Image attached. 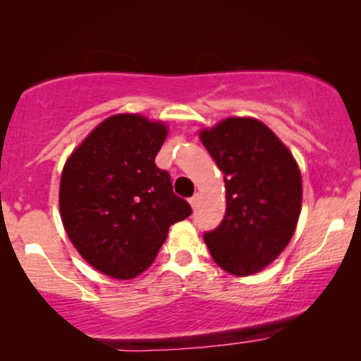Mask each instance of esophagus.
<instances>
[{"label": "esophagus", "instance_id": "obj_1", "mask_svg": "<svg viewBox=\"0 0 361 361\" xmlns=\"http://www.w3.org/2000/svg\"><path fill=\"white\" fill-rule=\"evenodd\" d=\"M198 198H200V197H198V195H193V197L190 198V205H192L193 209L198 205Z\"/></svg>", "mask_w": 361, "mask_h": 361}]
</instances>
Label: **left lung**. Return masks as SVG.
Segmentation results:
<instances>
[{
  "instance_id": "8db88e82",
  "label": "left lung",
  "mask_w": 361,
  "mask_h": 361,
  "mask_svg": "<svg viewBox=\"0 0 361 361\" xmlns=\"http://www.w3.org/2000/svg\"><path fill=\"white\" fill-rule=\"evenodd\" d=\"M200 139L226 183V215L204 234L210 255L231 275L258 273L295 233L300 169L287 146L256 118H226L202 130Z\"/></svg>"
}]
</instances>
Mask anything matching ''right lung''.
<instances>
[{"instance_id":"obj_1","label":"right lung","mask_w":361,"mask_h":361,"mask_svg":"<svg viewBox=\"0 0 361 361\" xmlns=\"http://www.w3.org/2000/svg\"><path fill=\"white\" fill-rule=\"evenodd\" d=\"M168 135L161 122L120 114L74 149L61 175L59 209L69 239L93 268L128 280L147 270L169 227L192 214L154 159Z\"/></svg>"}]
</instances>
